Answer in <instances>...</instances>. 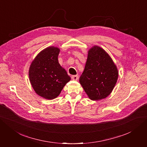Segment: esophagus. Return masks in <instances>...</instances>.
I'll return each mask as SVG.
<instances>
[{
    "label": "esophagus",
    "instance_id": "1",
    "mask_svg": "<svg viewBox=\"0 0 147 147\" xmlns=\"http://www.w3.org/2000/svg\"><path fill=\"white\" fill-rule=\"evenodd\" d=\"M72 79L73 80H77L78 79V75H72Z\"/></svg>",
    "mask_w": 147,
    "mask_h": 147
}]
</instances>
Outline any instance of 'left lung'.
I'll list each match as a JSON object with an SVG mask.
<instances>
[{"instance_id": "1", "label": "left lung", "mask_w": 147, "mask_h": 147, "mask_svg": "<svg viewBox=\"0 0 147 147\" xmlns=\"http://www.w3.org/2000/svg\"><path fill=\"white\" fill-rule=\"evenodd\" d=\"M118 77L117 66L107 53L99 47L91 48L79 80L90 99L98 100L107 97L114 88Z\"/></svg>"}]
</instances>
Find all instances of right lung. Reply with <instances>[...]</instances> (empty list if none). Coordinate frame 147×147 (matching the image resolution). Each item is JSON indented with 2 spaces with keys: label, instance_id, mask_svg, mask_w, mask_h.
Instances as JSON below:
<instances>
[{
  "label": "right lung",
  "instance_id": "right-lung-1",
  "mask_svg": "<svg viewBox=\"0 0 147 147\" xmlns=\"http://www.w3.org/2000/svg\"><path fill=\"white\" fill-rule=\"evenodd\" d=\"M59 49L50 47L42 51L30 64L29 77L34 91L47 99L58 96L70 77L58 62Z\"/></svg>",
  "mask_w": 147,
  "mask_h": 147
}]
</instances>
